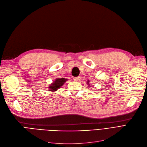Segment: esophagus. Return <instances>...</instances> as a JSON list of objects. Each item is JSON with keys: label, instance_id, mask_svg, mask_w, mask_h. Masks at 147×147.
I'll use <instances>...</instances> for the list:
<instances>
[{"label": "esophagus", "instance_id": "esophagus-1", "mask_svg": "<svg viewBox=\"0 0 147 147\" xmlns=\"http://www.w3.org/2000/svg\"><path fill=\"white\" fill-rule=\"evenodd\" d=\"M80 79H79V78H78V77H77V78H74V80L76 81V82H78L79 81Z\"/></svg>", "mask_w": 147, "mask_h": 147}]
</instances>
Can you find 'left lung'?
I'll return each mask as SVG.
<instances>
[{
	"instance_id": "1",
	"label": "left lung",
	"mask_w": 147,
	"mask_h": 147,
	"mask_svg": "<svg viewBox=\"0 0 147 147\" xmlns=\"http://www.w3.org/2000/svg\"><path fill=\"white\" fill-rule=\"evenodd\" d=\"M87 83H88V85H89L88 86H89V87H90V85H89V81H88V82H87Z\"/></svg>"
}]
</instances>
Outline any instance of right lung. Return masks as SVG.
<instances>
[{"mask_svg": "<svg viewBox=\"0 0 147 147\" xmlns=\"http://www.w3.org/2000/svg\"><path fill=\"white\" fill-rule=\"evenodd\" d=\"M67 80V79H60L58 78L56 79L55 82H53L51 85L48 87V89H49L50 91L54 92L57 91L59 88H60L63 85L64 83Z\"/></svg>", "mask_w": 147, "mask_h": 147, "instance_id": "add662e5", "label": "right lung"}]
</instances>
